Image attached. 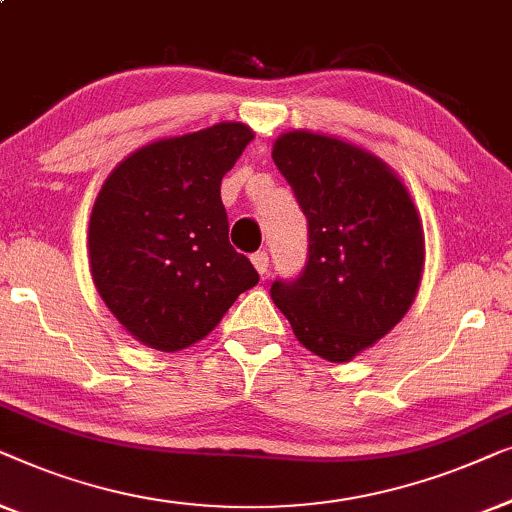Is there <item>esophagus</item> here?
I'll list each match as a JSON object with an SVG mask.
<instances>
[{"label": "esophagus", "instance_id": "obj_1", "mask_svg": "<svg viewBox=\"0 0 512 512\" xmlns=\"http://www.w3.org/2000/svg\"><path fill=\"white\" fill-rule=\"evenodd\" d=\"M250 259H253L255 269H257L259 273H262V276H264V273H266V271H269V255H266V253H264V250H259V253H255V255H253V257H250Z\"/></svg>", "mask_w": 512, "mask_h": 512}]
</instances>
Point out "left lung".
Instances as JSON below:
<instances>
[{
	"label": "left lung",
	"mask_w": 512,
	"mask_h": 512,
	"mask_svg": "<svg viewBox=\"0 0 512 512\" xmlns=\"http://www.w3.org/2000/svg\"><path fill=\"white\" fill-rule=\"evenodd\" d=\"M271 155L308 220L306 266L299 278H278L271 299L304 348L348 362L413 304L424 266L420 215L399 176L352 143L294 129Z\"/></svg>",
	"instance_id": "obj_1"
}]
</instances>
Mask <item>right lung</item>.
Returning a JSON list of instances; mask_svg holds the SVG:
<instances>
[{
    "instance_id": "obj_1",
    "label": "right lung",
    "mask_w": 512,
    "mask_h": 512,
    "mask_svg": "<svg viewBox=\"0 0 512 512\" xmlns=\"http://www.w3.org/2000/svg\"><path fill=\"white\" fill-rule=\"evenodd\" d=\"M255 139L241 122L148 143L106 178L90 215L99 297L136 341L176 352L211 334L257 271L229 243L222 176Z\"/></svg>"
}]
</instances>
